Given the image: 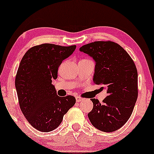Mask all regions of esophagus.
I'll return each mask as SVG.
<instances>
[{"label":"esophagus","instance_id":"1","mask_svg":"<svg viewBox=\"0 0 154 154\" xmlns=\"http://www.w3.org/2000/svg\"><path fill=\"white\" fill-rule=\"evenodd\" d=\"M75 99H76V102L77 103H79V102H81V101H82L83 100V98L82 97H79V96H76V97H75Z\"/></svg>","mask_w":154,"mask_h":154}]
</instances>
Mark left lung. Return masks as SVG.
Wrapping results in <instances>:
<instances>
[{
    "mask_svg": "<svg viewBox=\"0 0 154 154\" xmlns=\"http://www.w3.org/2000/svg\"><path fill=\"white\" fill-rule=\"evenodd\" d=\"M95 61L94 83L107 89L100 103L91 99L93 108L88 113L91 124L99 130L112 132L127 123L137 99V70L128 53L113 41H94L80 48Z\"/></svg>",
    "mask_w": 154,
    "mask_h": 154,
    "instance_id": "left-lung-1",
    "label": "left lung"
}]
</instances>
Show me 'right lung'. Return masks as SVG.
I'll return each instance as SVG.
<instances>
[{
	"instance_id": "add662e5",
	"label": "right lung",
	"mask_w": 154,
	"mask_h": 154,
	"mask_svg": "<svg viewBox=\"0 0 154 154\" xmlns=\"http://www.w3.org/2000/svg\"><path fill=\"white\" fill-rule=\"evenodd\" d=\"M75 45L43 44L27 51L15 78L20 109L31 126L44 132L59 127L63 116L75 103V97L57 94L53 79L62 62L72 54Z\"/></svg>"
}]
</instances>
